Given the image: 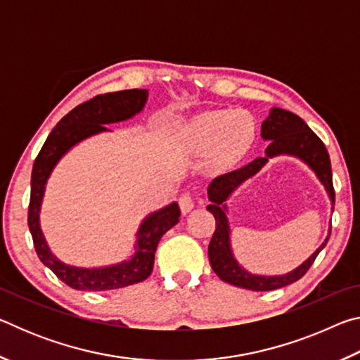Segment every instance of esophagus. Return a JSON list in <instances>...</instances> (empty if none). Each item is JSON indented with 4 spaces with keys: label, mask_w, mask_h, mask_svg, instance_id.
Here are the masks:
<instances>
[{
    "label": "esophagus",
    "mask_w": 360,
    "mask_h": 360,
    "mask_svg": "<svg viewBox=\"0 0 360 360\" xmlns=\"http://www.w3.org/2000/svg\"><path fill=\"white\" fill-rule=\"evenodd\" d=\"M179 206H181L182 212H188V211H192V208H193V200H192V197H191V193H188V192H184V193L181 195V198H179Z\"/></svg>",
    "instance_id": "obj_1"
}]
</instances>
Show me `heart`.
<instances>
[{
    "label": "heart",
    "mask_w": 360,
    "mask_h": 360,
    "mask_svg": "<svg viewBox=\"0 0 360 360\" xmlns=\"http://www.w3.org/2000/svg\"><path fill=\"white\" fill-rule=\"evenodd\" d=\"M254 136L252 117L241 111L208 112L192 122L188 138L200 149L216 146V155L231 160L248 149Z\"/></svg>",
    "instance_id": "heart-1"
}]
</instances>
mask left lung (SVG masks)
Returning a JSON list of instances; mask_svg holds the SVG:
<instances>
[{
    "instance_id": "8db88e82",
    "label": "left lung",
    "mask_w": 360,
    "mask_h": 360,
    "mask_svg": "<svg viewBox=\"0 0 360 360\" xmlns=\"http://www.w3.org/2000/svg\"><path fill=\"white\" fill-rule=\"evenodd\" d=\"M262 138L265 141H270L265 149L264 157H257L255 160L249 162L248 165L241 167L233 172L217 176L211 181L208 186V198L211 205L206 206V210L212 212L216 219V230L212 233V238L208 246L210 264L214 270L216 275L222 281L229 283L236 288L249 289V290H275L284 285H289L300 279L304 273L309 270L313 262L318 257V254L327 245L328 236L326 241L316 249L311 257L304 260L300 266L292 270L281 276H260L252 275L245 270L238 262H236L230 246V227L227 219V198L238 188L243 182L257 174L262 168L266 165V162L273 157L278 155H292L300 158L302 162L313 169L318 176V179L326 187L330 198L332 205L335 203V191L332 182V167L330 157L326 149L324 143L321 141L319 136L304 124L303 119L298 117L297 114L285 111L281 108H273L270 115L262 122ZM333 210V208H332ZM332 227V225H330Z\"/></svg>"
}]
</instances>
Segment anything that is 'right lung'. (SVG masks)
Masks as SVG:
<instances>
[{"label": "right lung", "mask_w": 360, "mask_h": 360, "mask_svg": "<svg viewBox=\"0 0 360 360\" xmlns=\"http://www.w3.org/2000/svg\"><path fill=\"white\" fill-rule=\"evenodd\" d=\"M148 95L149 92L146 89L122 90V92L98 95L76 106L51 131L34 160L32 195H30L28 206V227L32 231L36 254L42 264L56 273L58 279L76 290H112L144 281L154 268L158 241L179 222L181 210L176 202L152 212L139 225L133 257L120 264L98 268L63 264L49 249L41 230L39 211L42 197H44L49 176L60 158L82 139L108 131L106 125L129 120L133 115L141 112L148 101Z\"/></svg>", "instance_id": "1"}]
</instances>
